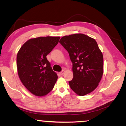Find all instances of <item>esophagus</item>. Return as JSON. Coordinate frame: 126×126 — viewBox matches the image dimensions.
Returning a JSON list of instances; mask_svg holds the SVG:
<instances>
[{
	"instance_id": "obj_1",
	"label": "esophagus",
	"mask_w": 126,
	"mask_h": 126,
	"mask_svg": "<svg viewBox=\"0 0 126 126\" xmlns=\"http://www.w3.org/2000/svg\"><path fill=\"white\" fill-rule=\"evenodd\" d=\"M64 70H63V71H62L61 72H60V73H60V74H61V75H62V76L63 75V74H64Z\"/></svg>"
}]
</instances>
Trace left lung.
I'll return each instance as SVG.
<instances>
[{
    "instance_id": "8db88e82",
    "label": "left lung",
    "mask_w": 126,
    "mask_h": 126,
    "mask_svg": "<svg viewBox=\"0 0 126 126\" xmlns=\"http://www.w3.org/2000/svg\"><path fill=\"white\" fill-rule=\"evenodd\" d=\"M69 53L73 78L69 86L83 96L98 86L103 73V57L95 39L83 34L64 36L59 40Z\"/></svg>"
}]
</instances>
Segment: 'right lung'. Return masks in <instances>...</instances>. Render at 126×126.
<instances>
[{
    "label": "right lung",
    "mask_w": 126,
    "mask_h": 126,
    "mask_svg": "<svg viewBox=\"0 0 126 126\" xmlns=\"http://www.w3.org/2000/svg\"><path fill=\"white\" fill-rule=\"evenodd\" d=\"M59 37H40L28 40L16 56L18 76L30 92L43 96L52 90L58 78L46 56L58 43Z\"/></svg>",
    "instance_id": "right-lung-1"
}]
</instances>
